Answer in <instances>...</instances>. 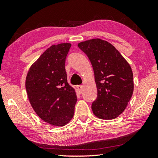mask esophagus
Here are the masks:
<instances>
[{
  "instance_id": "1",
  "label": "esophagus",
  "mask_w": 158,
  "mask_h": 158,
  "mask_svg": "<svg viewBox=\"0 0 158 158\" xmlns=\"http://www.w3.org/2000/svg\"><path fill=\"white\" fill-rule=\"evenodd\" d=\"M77 89L79 90V93H82L83 91V85H77Z\"/></svg>"
}]
</instances>
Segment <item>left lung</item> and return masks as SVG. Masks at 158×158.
<instances>
[{"instance_id":"obj_1","label":"left lung","mask_w":158,"mask_h":158,"mask_svg":"<svg viewBox=\"0 0 158 158\" xmlns=\"http://www.w3.org/2000/svg\"><path fill=\"white\" fill-rule=\"evenodd\" d=\"M78 47L92 64L97 85L92 110L98 118H116L123 113L134 90L131 67L116 48L101 39L80 42Z\"/></svg>"}]
</instances>
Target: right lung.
<instances>
[{
    "label": "right lung",
    "mask_w": 158,
    "mask_h": 158,
    "mask_svg": "<svg viewBox=\"0 0 158 158\" xmlns=\"http://www.w3.org/2000/svg\"><path fill=\"white\" fill-rule=\"evenodd\" d=\"M71 44L52 45L33 64L26 89L35 113L44 121L63 126L73 118L77 98L67 80L65 60Z\"/></svg>",
    "instance_id": "right-lung-1"
}]
</instances>
